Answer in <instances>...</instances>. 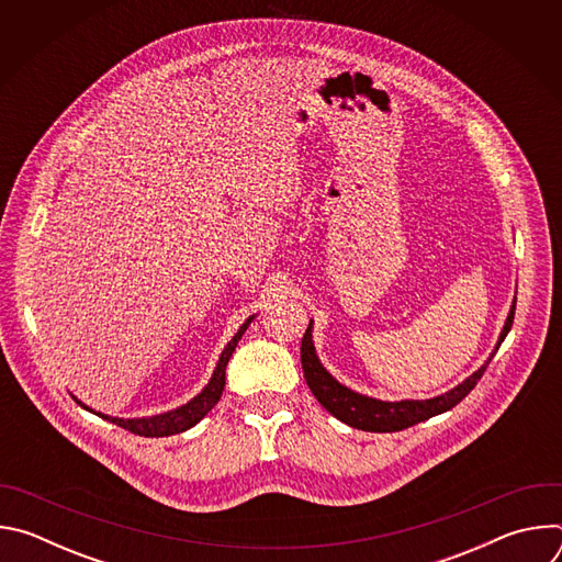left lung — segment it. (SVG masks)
<instances>
[{
  "mask_svg": "<svg viewBox=\"0 0 562 562\" xmlns=\"http://www.w3.org/2000/svg\"><path fill=\"white\" fill-rule=\"evenodd\" d=\"M514 313H516V300L509 308V315L505 319V327L501 331L496 349L492 351L487 362L480 367L477 371H473L467 380H462L458 386H453L451 391H447L442 395H436V397H429V400H400V403H386V400L369 397V395H362V393L351 391L349 386L340 384L323 367V362H319V358L315 353L313 336H311L313 319L306 327V334H304L302 347H300L304 380H306L308 389L313 391V395L317 397V403L323 405L331 416L342 420L345 425H349L353 429H362V431H373V434L403 431V429L414 427V425H418L427 418H434L438 414H445V412L453 409L460 403V400L477 384V380L483 378L487 364L496 356L498 347L507 338V334L514 325Z\"/></svg>",
  "mask_w": 562,
  "mask_h": 562,
  "instance_id": "1",
  "label": "left lung"
}]
</instances>
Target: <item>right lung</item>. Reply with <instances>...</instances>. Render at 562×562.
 Here are the masks:
<instances>
[{"label":"right lung","mask_w":562,"mask_h":562,"mask_svg":"<svg viewBox=\"0 0 562 562\" xmlns=\"http://www.w3.org/2000/svg\"><path fill=\"white\" fill-rule=\"evenodd\" d=\"M254 317H256V315H251V317L247 319V323L237 329V334L231 338V342L224 347V351H222V356H220V360H217V364H215V369H213V375H211L209 384H206L195 397H191L187 405H182V407H178V409H173V412L157 414V416H146V418H113V416L93 412L91 407H87V405L82 403V400H77V397L72 395L75 403H77L79 407H85L87 412H91V414H95V416H100V418H104V420H109V423H113V425H117V427L131 431V434L144 436V438H165V436L182 434V431L195 427V425L217 405V400H220V395H222V391H224L226 364H228V360H231V356H233L237 342L243 340L245 331H247L249 325L254 323Z\"/></svg>","instance_id":"add662e5"}]
</instances>
